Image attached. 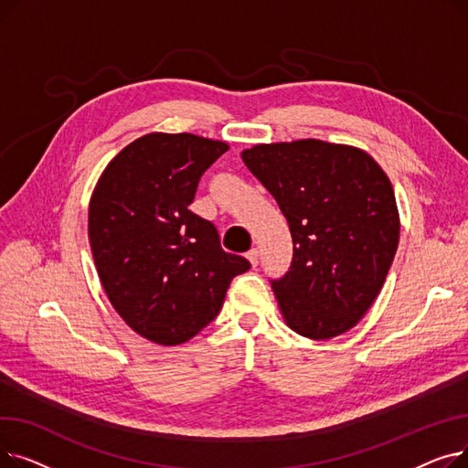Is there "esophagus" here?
Listing matches in <instances>:
<instances>
[{
  "label": "esophagus",
  "mask_w": 468,
  "mask_h": 468,
  "mask_svg": "<svg viewBox=\"0 0 468 468\" xmlns=\"http://www.w3.org/2000/svg\"><path fill=\"white\" fill-rule=\"evenodd\" d=\"M247 258H249V261L252 263V267H256V265H258V258H260L258 249H250V250L247 252Z\"/></svg>",
  "instance_id": "1"
}]
</instances>
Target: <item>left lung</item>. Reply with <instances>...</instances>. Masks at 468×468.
I'll use <instances>...</instances> for the list:
<instances>
[{"mask_svg": "<svg viewBox=\"0 0 468 468\" xmlns=\"http://www.w3.org/2000/svg\"><path fill=\"white\" fill-rule=\"evenodd\" d=\"M284 214L293 254L271 281L286 324L311 339L351 330L370 309L395 260V191L362 150L323 140L260 144L242 152Z\"/></svg>", "mask_w": 468, "mask_h": 468, "instance_id": "8db88e82", "label": "left lung"}]
</instances>
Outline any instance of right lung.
<instances>
[{
    "label": "right lung",
    "mask_w": 468,
    "mask_h": 468,
    "mask_svg": "<svg viewBox=\"0 0 468 468\" xmlns=\"http://www.w3.org/2000/svg\"><path fill=\"white\" fill-rule=\"evenodd\" d=\"M229 150L189 133L145 134L102 172L89 205L96 271L136 334L178 346L218 316L250 261L219 244L212 221L189 210L205 170Z\"/></svg>",
    "instance_id": "obj_1"
}]
</instances>
